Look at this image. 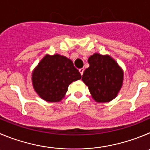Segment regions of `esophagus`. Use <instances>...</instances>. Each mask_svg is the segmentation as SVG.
<instances>
[{
  "label": "esophagus",
  "instance_id": "1",
  "mask_svg": "<svg viewBox=\"0 0 150 150\" xmlns=\"http://www.w3.org/2000/svg\"><path fill=\"white\" fill-rule=\"evenodd\" d=\"M83 71H84V69H83V68H81V69H79V72H80V73H81V75H83Z\"/></svg>",
  "mask_w": 150,
  "mask_h": 150
}]
</instances>
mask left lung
<instances>
[{
    "label": "left lung",
    "instance_id": "obj_1",
    "mask_svg": "<svg viewBox=\"0 0 150 150\" xmlns=\"http://www.w3.org/2000/svg\"><path fill=\"white\" fill-rule=\"evenodd\" d=\"M82 81L98 103L110 102L117 97L124 82V70L109 54L94 53L88 58Z\"/></svg>",
    "mask_w": 150,
    "mask_h": 150
}]
</instances>
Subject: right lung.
Masks as SVG:
<instances>
[{
    "label": "right lung",
    "instance_id": "1",
    "mask_svg": "<svg viewBox=\"0 0 150 150\" xmlns=\"http://www.w3.org/2000/svg\"><path fill=\"white\" fill-rule=\"evenodd\" d=\"M81 78L70 59L59 54H47L32 72V83L39 97L47 102H60L69 85Z\"/></svg>",
    "mask_w": 150,
    "mask_h": 150
}]
</instances>
